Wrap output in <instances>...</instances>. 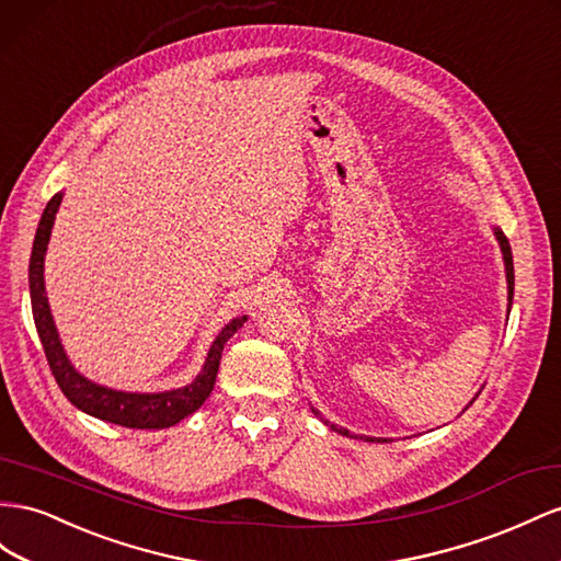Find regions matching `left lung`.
Instances as JSON below:
<instances>
[{
	"instance_id": "left-lung-1",
	"label": "left lung",
	"mask_w": 561,
	"mask_h": 561,
	"mask_svg": "<svg viewBox=\"0 0 561 561\" xmlns=\"http://www.w3.org/2000/svg\"><path fill=\"white\" fill-rule=\"evenodd\" d=\"M495 238H497V243H501V250H503V260H505V276H507V299H510V307H512V295H514V264H512V250H510V243H507V238H505V233L501 231V229H495ZM313 411V408H311ZM316 415H318V411H313ZM325 425H328V420H323ZM332 430L335 432H340L342 436H354L350 430H344V427H337V425H330ZM366 442H387V438H366Z\"/></svg>"
}]
</instances>
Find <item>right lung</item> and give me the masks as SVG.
<instances>
[{
	"label": "right lung",
	"instance_id": "add662e5",
	"mask_svg": "<svg viewBox=\"0 0 561 561\" xmlns=\"http://www.w3.org/2000/svg\"><path fill=\"white\" fill-rule=\"evenodd\" d=\"M60 201H64V193H56L42 211L35 243H33V254H30V268H27L30 301H33V318L37 325V335L42 340L44 354H47L49 368L56 377L60 391L66 393L68 401L75 408H80V411H84L87 415L113 422V425H119V427L164 430V427L176 425L179 420H184L186 415L198 411L211 393V389H215L224 344L236 335L238 328H243L248 316L233 318V321L219 332L217 340L209 346L201 375L186 387L160 391V393H131V391L101 387L92 380H87L84 375H80L72 368L64 346H60L51 309H49V299H47V293H44V254H47L51 226H54Z\"/></svg>",
	"mask_w": 561,
	"mask_h": 561
}]
</instances>
